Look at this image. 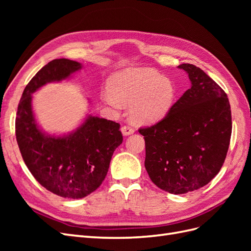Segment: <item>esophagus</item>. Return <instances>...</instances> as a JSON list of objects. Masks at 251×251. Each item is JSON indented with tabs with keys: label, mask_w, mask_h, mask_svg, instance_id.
I'll return each instance as SVG.
<instances>
[{
	"label": "esophagus",
	"mask_w": 251,
	"mask_h": 251,
	"mask_svg": "<svg viewBox=\"0 0 251 251\" xmlns=\"http://www.w3.org/2000/svg\"><path fill=\"white\" fill-rule=\"evenodd\" d=\"M134 132H135L134 128L130 126H125L121 127V133H123L124 136H128V135L133 134Z\"/></svg>",
	"instance_id": "1"
}]
</instances>
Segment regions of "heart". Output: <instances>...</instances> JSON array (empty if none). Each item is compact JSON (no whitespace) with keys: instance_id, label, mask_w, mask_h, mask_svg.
Segmentation results:
<instances>
[{"instance_id":"obj_1","label":"heart","mask_w":251,"mask_h":251,"mask_svg":"<svg viewBox=\"0 0 251 251\" xmlns=\"http://www.w3.org/2000/svg\"><path fill=\"white\" fill-rule=\"evenodd\" d=\"M175 98L173 82L149 68H126L115 73L110 90L102 94V100L114 109L131 105L130 115L137 125L162 120L171 111Z\"/></svg>"}]
</instances>
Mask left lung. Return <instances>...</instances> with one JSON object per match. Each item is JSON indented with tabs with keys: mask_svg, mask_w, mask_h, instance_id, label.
Wrapping results in <instances>:
<instances>
[{
	"mask_svg": "<svg viewBox=\"0 0 251 251\" xmlns=\"http://www.w3.org/2000/svg\"><path fill=\"white\" fill-rule=\"evenodd\" d=\"M191 88L156 125L139 128L146 141L144 166L151 180L175 195L197 191L221 170L231 136L226 93L200 68L182 64Z\"/></svg>",
	"mask_w": 251,
	"mask_h": 251,
	"instance_id": "8db88e82",
	"label": "left lung"
}]
</instances>
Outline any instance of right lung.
<instances>
[{
	"label": "right lung",
	"mask_w": 251,
	"mask_h": 251,
	"mask_svg": "<svg viewBox=\"0 0 251 251\" xmlns=\"http://www.w3.org/2000/svg\"><path fill=\"white\" fill-rule=\"evenodd\" d=\"M81 64L67 58L53 59L26 86L18 107L16 136L24 162L39 183L68 199H80L100 186L112 155L121 143L119 124L88 115L71 133L43 132L32 110V94L48 82L68 79Z\"/></svg>",
	"instance_id": "right-lung-1"
}]
</instances>
